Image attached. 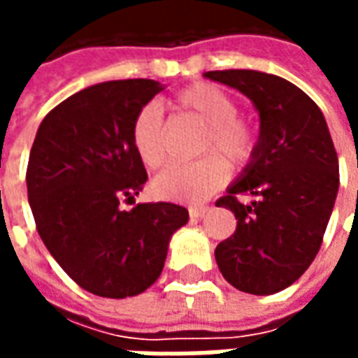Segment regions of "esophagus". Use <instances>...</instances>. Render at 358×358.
<instances>
[{
	"label": "esophagus",
	"instance_id": "esophagus-1",
	"mask_svg": "<svg viewBox=\"0 0 358 358\" xmlns=\"http://www.w3.org/2000/svg\"><path fill=\"white\" fill-rule=\"evenodd\" d=\"M207 210H209L207 205H199V207L195 205V207H189V218H192V220H197V218H201Z\"/></svg>",
	"mask_w": 358,
	"mask_h": 358
}]
</instances>
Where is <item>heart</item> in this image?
<instances>
[{
    "label": "heart",
    "mask_w": 358,
    "mask_h": 358,
    "mask_svg": "<svg viewBox=\"0 0 358 358\" xmlns=\"http://www.w3.org/2000/svg\"><path fill=\"white\" fill-rule=\"evenodd\" d=\"M171 107L192 115L203 126L199 138L201 159L166 166L151 182L159 199L201 203L228 180L230 169L248 166L259 149V130L253 120L238 113L232 95L210 82H195L171 99ZM130 141L141 164L155 171L166 161L164 124L159 110L143 107L134 117Z\"/></svg>",
    "instance_id": "heart-1"
}]
</instances>
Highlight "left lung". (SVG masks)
<instances>
[{"label": "left lung", "instance_id": "left-lung-1", "mask_svg": "<svg viewBox=\"0 0 358 358\" xmlns=\"http://www.w3.org/2000/svg\"><path fill=\"white\" fill-rule=\"evenodd\" d=\"M205 76L240 90L261 117L255 159L217 201L238 226L215 259L240 292H282L315 261L336 203L339 164L330 130L318 105L280 76L236 69Z\"/></svg>", "mask_w": 358, "mask_h": 358}]
</instances>
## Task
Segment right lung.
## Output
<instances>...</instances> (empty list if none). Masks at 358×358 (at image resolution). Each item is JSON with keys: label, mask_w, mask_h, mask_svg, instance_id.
Returning a JSON list of instances; mask_svg holds the SVG:
<instances>
[{"label": "right lung", "mask_w": 358, "mask_h": 358, "mask_svg": "<svg viewBox=\"0 0 358 358\" xmlns=\"http://www.w3.org/2000/svg\"><path fill=\"white\" fill-rule=\"evenodd\" d=\"M161 84H95L66 97L38 128L27 169L36 230L59 266L86 292L124 299L161 276L171 236L187 222L174 203H120L148 182L130 141L138 110Z\"/></svg>", "instance_id": "obj_1"}]
</instances>
